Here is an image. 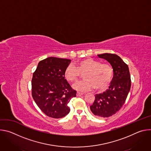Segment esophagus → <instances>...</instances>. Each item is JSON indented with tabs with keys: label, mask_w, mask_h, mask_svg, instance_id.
Wrapping results in <instances>:
<instances>
[{
	"label": "esophagus",
	"mask_w": 151,
	"mask_h": 151,
	"mask_svg": "<svg viewBox=\"0 0 151 151\" xmlns=\"http://www.w3.org/2000/svg\"><path fill=\"white\" fill-rule=\"evenodd\" d=\"M83 94L82 93H79V92H77V93H76V96H78V97H80V96H82Z\"/></svg>",
	"instance_id": "esophagus-1"
}]
</instances>
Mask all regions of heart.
<instances>
[{
  "label": "heart",
  "instance_id": "1",
  "mask_svg": "<svg viewBox=\"0 0 151 151\" xmlns=\"http://www.w3.org/2000/svg\"><path fill=\"white\" fill-rule=\"evenodd\" d=\"M81 74L85 79L73 85V88L79 91H88L94 88L101 91L109 87L113 76V70L107 64H101L92 58H86L78 63L76 68L69 64L64 71V77L70 82L78 81Z\"/></svg>",
  "mask_w": 151,
  "mask_h": 151
}]
</instances>
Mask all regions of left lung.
<instances>
[{
  "label": "left lung",
  "mask_w": 151,
  "mask_h": 151,
  "mask_svg": "<svg viewBox=\"0 0 151 151\" xmlns=\"http://www.w3.org/2000/svg\"><path fill=\"white\" fill-rule=\"evenodd\" d=\"M98 57L111 64L114 77L108 90L95 95L90 109L94 115L107 118L115 114L124 104L131 88L130 74L128 66L118 55L104 53L99 54Z\"/></svg>",
  "instance_id": "obj_1"
}]
</instances>
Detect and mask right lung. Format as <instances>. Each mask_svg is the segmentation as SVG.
Here are the masks:
<instances>
[{
  "label": "right lung",
  "instance_id": "1",
  "mask_svg": "<svg viewBox=\"0 0 151 151\" xmlns=\"http://www.w3.org/2000/svg\"><path fill=\"white\" fill-rule=\"evenodd\" d=\"M71 60L50 57L40 61L32 80V97L47 116L61 118L70 112L68 103L76 96L64 78V71Z\"/></svg>",
  "mask_w": 151,
  "mask_h": 151
}]
</instances>
